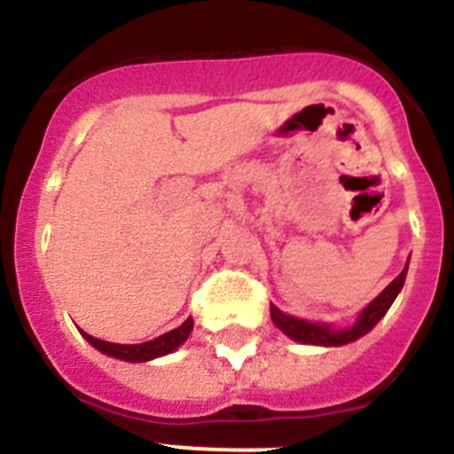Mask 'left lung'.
I'll return each mask as SVG.
<instances>
[{"label":"left lung","instance_id":"8db88e82","mask_svg":"<svg viewBox=\"0 0 454 454\" xmlns=\"http://www.w3.org/2000/svg\"><path fill=\"white\" fill-rule=\"evenodd\" d=\"M407 276V264L405 269L400 271V276H395V280H391L382 294H380L375 301H371L362 312H359L357 321H355L350 328H333L328 324H309L305 318L289 317V314L280 312L276 305H271V318L278 328L283 330L287 337H292L294 341H301V344H314V346H344L355 341V339L364 337L369 330L375 328L380 318L385 317L387 309L391 308V303L395 301L398 292L405 285Z\"/></svg>","mask_w":454,"mask_h":454}]
</instances>
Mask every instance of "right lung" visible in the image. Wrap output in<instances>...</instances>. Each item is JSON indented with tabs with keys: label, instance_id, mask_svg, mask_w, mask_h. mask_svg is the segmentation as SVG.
<instances>
[{
	"label": "right lung",
	"instance_id": "1",
	"mask_svg": "<svg viewBox=\"0 0 454 454\" xmlns=\"http://www.w3.org/2000/svg\"><path fill=\"white\" fill-rule=\"evenodd\" d=\"M192 328H194V321H192L190 317L185 324L178 325L176 330H169V333L160 334V337L156 339H151V341H145V344H110V341L92 337V334L83 333V330H81V334H83V337L88 339L90 344L95 346L97 350L110 355V357L126 359V362H149V359L162 357V355L176 350L178 346L190 337Z\"/></svg>",
	"mask_w": 454,
	"mask_h": 454
}]
</instances>
